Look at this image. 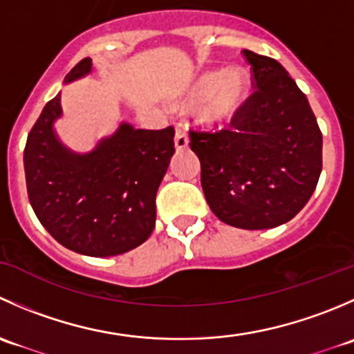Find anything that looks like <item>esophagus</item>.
Masks as SVG:
<instances>
[{
    "instance_id": "34e87169",
    "label": "esophagus",
    "mask_w": 354,
    "mask_h": 354,
    "mask_svg": "<svg viewBox=\"0 0 354 354\" xmlns=\"http://www.w3.org/2000/svg\"><path fill=\"white\" fill-rule=\"evenodd\" d=\"M174 147H176L178 151H183V149L188 147L187 133H185L183 130H180V128L176 130V135H174Z\"/></svg>"
}]
</instances>
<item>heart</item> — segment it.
<instances>
[{"label":"heart","instance_id":"1","mask_svg":"<svg viewBox=\"0 0 354 354\" xmlns=\"http://www.w3.org/2000/svg\"><path fill=\"white\" fill-rule=\"evenodd\" d=\"M248 92V78L241 68L205 71L188 87L180 106H197L200 121L223 124L240 113Z\"/></svg>","mask_w":354,"mask_h":354}]
</instances>
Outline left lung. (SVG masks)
<instances>
[{
  "mask_svg": "<svg viewBox=\"0 0 354 354\" xmlns=\"http://www.w3.org/2000/svg\"><path fill=\"white\" fill-rule=\"evenodd\" d=\"M257 88L214 133L190 131L210 210L241 230H269L306 205L322 171V133L308 99L281 63L243 51Z\"/></svg>",
  "mask_w": 354,
  "mask_h": 354,
  "instance_id": "8db88e82",
  "label": "left lung"
}]
</instances>
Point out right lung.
I'll return each instance as SVG.
<instances>
[{"instance_id": "right-lung-1", "label": "right lung", "mask_w": 354, "mask_h": 354, "mask_svg": "<svg viewBox=\"0 0 354 354\" xmlns=\"http://www.w3.org/2000/svg\"><path fill=\"white\" fill-rule=\"evenodd\" d=\"M92 71L85 58L65 84ZM62 94L48 102L24 151L27 194L48 233L68 250L113 257L137 248L156 226V195L174 154V128L137 130L123 121L91 152L68 149L55 130Z\"/></svg>"}]
</instances>
